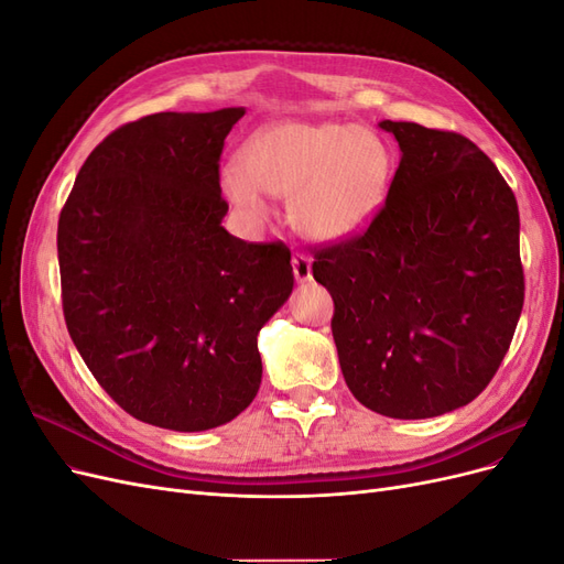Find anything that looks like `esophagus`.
<instances>
[{
  "label": "esophagus",
  "instance_id": "34e87169",
  "mask_svg": "<svg viewBox=\"0 0 564 564\" xmlns=\"http://www.w3.org/2000/svg\"><path fill=\"white\" fill-rule=\"evenodd\" d=\"M292 268H294V278L299 282H311L313 280V259L308 253H294L292 256Z\"/></svg>",
  "mask_w": 564,
  "mask_h": 564
}]
</instances>
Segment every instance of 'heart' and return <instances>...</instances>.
Masks as SVG:
<instances>
[{"mask_svg": "<svg viewBox=\"0 0 564 564\" xmlns=\"http://www.w3.org/2000/svg\"><path fill=\"white\" fill-rule=\"evenodd\" d=\"M395 158L381 133L346 122H275L220 169V191L251 220L268 216L263 193L289 197L294 228L317 242L365 232L386 207Z\"/></svg>", "mask_w": 564, "mask_h": 564, "instance_id": "obj_1", "label": "heart"}]
</instances>
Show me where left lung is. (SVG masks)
Wrapping results in <instances>:
<instances>
[{
	"instance_id": "8db88e82",
	"label": "left lung",
	"mask_w": 564,
	"mask_h": 564,
	"mask_svg": "<svg viewBox=\"0 0 564 564\" xmlns=\"http://www.w3.org/2000/svg\"><path fill=\"white\" fill-rule=\"evenodd\" d=\"M373 224L315 251L352 395L390 419H431L494 379L524 303L520 214L499 169L466 135L414 122Z\"/></svg>"
}]
</instances>
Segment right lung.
Listing matches in <instances>:
<instances>
[{
  "label": "right lung",
  "mask_w": 564,
  "mask_h": 564,
  "mask_svg": "<svg viewBox=\"0 0 564 564\" xmlns=\"http://www.w3.org/2000/svg\"><path fill=\"white\" fill-rule=\"evenodd\" d=\"M245 108L158 112L106 135L58 218L63 315L127 414L197 433L261 386L259 336L294 289L292 251L220 220L218 160Z\"/></svg>",
  "instance_id": "right-lung-1"
}]
</instances>
